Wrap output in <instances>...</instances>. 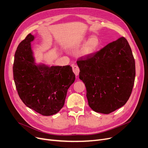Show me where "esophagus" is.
Wrapping results in <instances>:
<instances>
[{"label": "esophagus", "instance_id": "34e87169", "mask_svg": "<svg viewBox=\"0 0 148 148\" xmlns=\"http://www.w3.org/2000/svg\"><path fill=\"white\" fill-rule=\"evenodd\" d=\"M72 69L73 73L75 74V75H78L80 72V69L79 68V66L76 65H73L72 66Z\"/></svg>", "mask_w": 148, "mask_h": 148}]
</instances>
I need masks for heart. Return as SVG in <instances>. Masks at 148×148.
<instances>
[{
    "label": "heart",
    "instance_id": "b5f03b06",
    "mask_svg": "<svg viewBox=\"0 0 148 148\" xmlns=\"http://www.w3.org/2000/svg\"><path fill=\"white\" fill-rule=\"evenodd\" d=\"M86 39H83V42H85ZM100 45L99 39L97 36H90L86 43L84 44L82 48L81 53L83 55L88 56L94 53L99 48Z\"/></svg>",
    "mask_w": 148,
    "mask_h": 148
}]
</instances>
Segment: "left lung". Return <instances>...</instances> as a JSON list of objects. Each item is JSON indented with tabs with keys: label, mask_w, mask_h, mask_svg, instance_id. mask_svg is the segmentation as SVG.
<instances>
[{
	"label": "left lung",
	"mask_w": 148,
	"mask_h": 148,
	"mask_svg": "<svg viewBox=\"0 0 148 148\" xmlns=\"http://www.w3.org/2000/svg\"><path fill=\"white\" fill-rule=\"evenodd\" d=\"M79 78L86 88L88 104L98 113L109 114L125 105L133 90L135 60L123 36L90 55L77 60Z\"/></svg>",
	"instance_id": "obj_1"
}]
</instances>
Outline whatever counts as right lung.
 Masks as SVG:
<instances>
[{"label": "right lung", "mask_w": 148, "mask_h": 148, "mask_svg": "<svg viewBox=\"0 0 148 148\" xmlns=\"http://www.w3.org/2000/svg\"><path fill=\"white\" fill-rule=\"evenodd\" d=\"M28 34L15 53L13 76L18 94L27 107L44 116L57 113L63 107L75 74L69 65L48 67L34 64Z\"/></svg>", "instance_id": "right-lung-1"}]
</instances>
